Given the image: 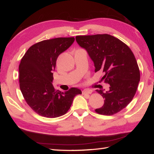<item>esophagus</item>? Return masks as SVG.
<instances>
[{"instance_id": "1", "label": "esophagus", "mask_w": 154, "mask_h": 154, "mask_svg": "<svg viewBox=\"0 0 154 154\" xmlns=\"http://www.w3.org/2000/svg\"><path fill=\"white\" fill-rule=\"evenodd\" d=\"M92 92H93V90H91V89H83V90L82 91V94H91Z\"/></svg>"}]
</instances>
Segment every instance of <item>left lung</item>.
I'll list each match as a JSON object with an SVG mask.
<instances>
[{"label": "left lung", "mask_w": 154, "mask_h": 154, "mask_svg": "<svg viewBox=\"0 0 154 154\" xmlns=\"http://www.w3.org/2000/svg\"><path fill=\"white\" fill-rule=\"evenodd\" d=\"M78 44L85 48L93 60L95 72L102 71V81L108 83L109 89H96L104 98L97 114L110 116L118 113L132 101L136 93L140 71L129 47L109 34L77 35Z\"/></svg>", "instance_id": "8db88e82"}]
</instances>
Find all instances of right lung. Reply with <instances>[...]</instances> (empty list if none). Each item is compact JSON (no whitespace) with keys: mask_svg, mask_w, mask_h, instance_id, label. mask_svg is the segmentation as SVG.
I'll list each match as a JSON object with an SVG mask.
<instances>
[{"mask_svg":"<svg viewBox=\"0 0 154 154\" xmlns=\"http://www.w3.org/2000/svg\"><path fill=\"white\" fill-rule=\"evenodd\" d=\"M74 37L57 38L33 44L21 58L19 66L20 89L27 104L46 118H57L67 112L74 97L82 91L71 88L65 92L52 85L57 58L74 42Z\"/></svg>","mask_w":154,"mask_h":154,"instance_id":"right-lung-1","label":"right lung"}]
</instances>
